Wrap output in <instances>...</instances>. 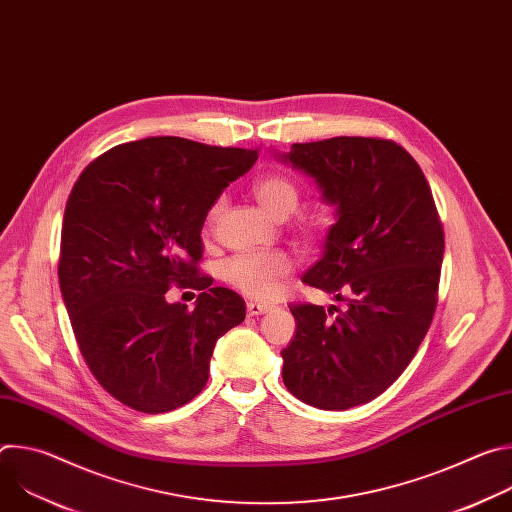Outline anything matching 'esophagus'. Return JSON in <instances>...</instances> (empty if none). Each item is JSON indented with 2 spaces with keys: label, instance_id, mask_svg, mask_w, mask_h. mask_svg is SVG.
Listing matches in <instances>:
<instances>
[{
  "label": "esophagus",
  "instance_id": "esophagus-1",
  "mask_svg": "<svg viewBox=\"0 0 512 512\" xmlns=\"http://www.w3.org/2000/svg\"><path fill=\"white\" fill-rule=\"evenodd\" d=\"M269 310H271L269 304H259V302H249L247 304V314L249 316H259V314H265Z\"/></svg>",
  "mask_w": 512,
  "mask_h": 512
}]
</instances>
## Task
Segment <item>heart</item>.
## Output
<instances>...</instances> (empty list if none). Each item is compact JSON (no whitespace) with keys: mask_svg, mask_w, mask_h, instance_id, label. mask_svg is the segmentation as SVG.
I'll use <instances>...</instances> for the list:
<instances>
[{"mask_svg":"<svg viewBox=\"0 0 512 512\" xmlns=\"http://www.w3.org/2000/svg\"><path fill=\"white\" fill-rule=\"evenodd\" d=\"M253 192L261 206L275 216H287L300 202V184L285 172H269L261 176L253 186ZM223 206L225 196H218L208 210V221H212ZM289 271L291 259L285 253H241L227 261L225 279L243 294L267 300L277 294L279 283Z\"/></svg>","mask_w":512,"mask_h":512,"instance_id":"heart-1","label":"heart"}]
</instances>
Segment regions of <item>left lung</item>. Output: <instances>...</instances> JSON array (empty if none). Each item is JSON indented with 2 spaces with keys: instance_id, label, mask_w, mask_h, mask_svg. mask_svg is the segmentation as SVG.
<instances>
[{
  "instance_id": "obj_1",
  "label": "left lung",
  "mask_w": 512,
  "mask_h": 512,
  "mask_svg": "<svg viewBox=\"0 0 512 512\" xmlns=\"http://www.w3.org/2000/svg\"><path fill=\"white\" fill-rule=\"evenodd\" d=\"M283 158L338 206L304 283L346 302V310L289 304L298 330L281 352L283 383L308 405L342 411L389 389L423 342L437 306L444 227L419 164L393 139L340 135L294 143Z\"/></svg>"
}]
</instances>
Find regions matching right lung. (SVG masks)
I'll return each instance as SVG.
<instances>
[{"label": "right lung", "instance_id": "obj_1", "mask_svg": "<svg viewBox=\"0 0 512 512\" xmlns=\"http://www.w3.org/2000/svg\"><path fill=\"white\" fill-rule=\"evenodd\" d=\"M259 150L184 137L121 143L93 160L66 202L58 281L81 354L99 385L141 413L192 401L216 340L245 320V302L200 273L212 202ZM199 291L170 305L172 285Z\"/></svg>", "mask_w": 512, "mask_h": 512}]
</instances>
